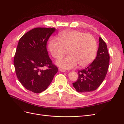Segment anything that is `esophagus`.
Segmentation results:
<instances>
[{
	"instance_id": "1",
	"label": "esophagus",
	"mask_w": 124,
	"mask_h": 124,
	"mask_svg": "<svg viewBox=\"0 0 124 124\" xmlns=\"http://www.w3.org/2000/svg\"><path fill=\"white\" fill-rule=\"evenodd\" d=\"M58 70H59L60 71H61V72H66V70H63V69H61V68H59Z\"/></svg>"
}]
</instances>
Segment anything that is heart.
Returning a JSON list of instances; mask_svg holds the SVG:
<instances>
[{"label":"heart","instance_id":"b5f03b06","mask_svg":"<svg viewBox=\"0 0 124 124\" xmlns=\"http://www.w3.org/2000/svg\"><path fill=\"white\" fill-rule=\"evenodd\" d=\"M48 48L55 59H59L68 51L69 55L59 59L57 65L63 70L76 67L78 63L81 67L89 65L96 57L97 43L92 35L77 31L60 33L59 38H52Z\"/></svg>","mask_w":124,"mask_h":124}]
</instances>
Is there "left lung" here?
I'll return each mask as SVG.
<instances>
[{
	"label": "left lung",
	"instance_id": "8db88e82",
	"mask_svg": "<svg viewBox=\"0 0 124 124\" xmlns=\"http://www.w3.org/2000/svg\"><path fill=\"white\" fill-rule=\"evenodd\" d=\"M99 47L96 58L84 69L78 70V79L72 83L78 92L88 93L98 88L106 76L110 56L106 42L99 37Z\"/></svg>",
	"mask_w": 124,
	"mask_h": 124
}]
</instances>
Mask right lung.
<instances>
[{
	"instance_id": "1",
	"label": "right lung",
	"mask_w": 124,
	"mask_h": 124,
	"mask_svg": "<svg viewBox=\"0 0 124 124\" xmlns=\"http://www.w3.org/2000/svg\"><path fill=\"white\" fill-rule=\"evenodd\" d=\"M55 28L38 27L20 39L14 58L17 78L28 91L40 93L50 85L58 68L48 56L46 43ZM45 67L48 68L45 70Z\"/></svg>"
}]
</instances>
